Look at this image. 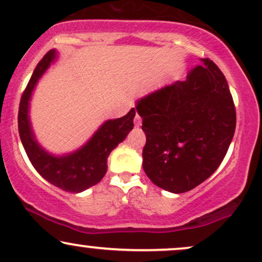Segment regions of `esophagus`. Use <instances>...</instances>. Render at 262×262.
<instances>
[{"label":"esophagus","mask_w":262,"mask_h":262,"mask_svg":"<svg viewBox=\"0 0 262 262\" xmlns=\"http://www.w3.org/2000/svg\"><path fill=\"white\" fill-rule=\"evenodd\" d=\"M134 124H135V127H140L141 125V117L138 113L135 114V117H134Z\"/></svg>","instance_id":"esophagus-1"}]
</instances>
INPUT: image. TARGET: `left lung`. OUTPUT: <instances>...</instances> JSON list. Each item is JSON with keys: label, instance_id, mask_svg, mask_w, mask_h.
Masks as SVG:
<instances>
[{"label": "left lung", "instance_id": "left-lung-1", "mask_svg": "<svg viewBox=\"0 0 262 262\" xmlns=\"http://www.w3.org/2000/svg\"><path fill=\"white\" fill-rule=\"evenodd\" d=\"M185 81L137 101L146 135L143 169L158 187L183 193L218 169L234 137L235 107L223 73L212 60Z\"/></svg>", "mask_w": 262, "mask_h": 262}]
</instances>
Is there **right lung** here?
<instances>
[{"label": "right lung", "instance_id": "right-lung-1", "mask_svg": "<svg viewBox=\"0 0 262 262\" xmlns=\"http://www.w3.org/2000/svg\"><path fill=\"white\" fill-rule=\"evenodd\" d=\"M56 58L58 52L55 49L50 50L33 71L20 98L18 132L23 148L39 175L66 192L79 193L95 186L106 175L108 155L127 138L134 127L135 108H132L124 117L104 122L85 145L70 154L54 155L48 152L35 139L29 118V101L39 79Z\"/></svg>", "mask_w": 262, "mask_h": 262}]
</instances>
